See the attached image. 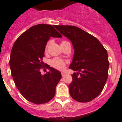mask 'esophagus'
Returning a JSON list of instances; mask_svg holds the SVG:
<instances>
[{"mask_svg": "<svg viewBox=\"0 0 122 122\" xmlns=\"http://www.w3.org/2000/svg\"><path fill=\"white\" fill-rule=\"evenodd\" d=\"M61 75H62V76H64L65 75V73L64 72H61Z\"/></svg>", "mask_w": 122, "mask_h": 122, "instance_id": "34e87169", "label": "esophagus"}]
</instances>
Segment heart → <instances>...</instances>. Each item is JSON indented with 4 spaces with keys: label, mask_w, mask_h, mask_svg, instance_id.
<instances>
[{
    "label": "heart",
    "mask_w": 122,
    "mask_h": 122,
    "mask_svg": "<svg viewBox=\"0 0 122 122\" xmlns=\"http://www.w3.org/2000/svg\"><path fill=\"white\" fill-rule=\"evenodd\" d=\"M67 41H62L61 43H66ZM48 44L46 46V48L48 47ZM50 65L52 67L55 68L56 69H57V70H62L64 68L65 65V62L64 60H61V59L59 58H54L52 60H51L50 61Z\"/></svg>",
    "instance_id": "obj_1"
}]
</instances>
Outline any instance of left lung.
<instances>
[{
	"label": "left lung",
	"mask_w": 122,
	"mask_h": 122,
	"mask_svg": "<svg viewBox=\"0 0 122 122\" xmlns=\"http://www.w3.org/2000/svg\"><path fill=\"white\" fill-rule=\"evenodd\" d=\"M71 41L74 49L69 68L76 71L69 85L71 97L79 102L97 98L103 90L108 77L109 62L107 51L91 34L72 25H54Z\"/></svg>",
	"instance_id": "1"
}]
</instances>
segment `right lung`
<instances>
[{"instance_id": "right-lung-1", "label": "right lung", "mask_w": 122, "mask_h": 122, "mask_svg": "<svg viewBox=\"0 0 122 122\" xmlns=\"http://www.w3.org/2000/svg\"><path fill=\"white\" fill-rule=\"evenodd\" d=\"M51 37L62 36L51 25H33L16 40L10 54L9 65L15 85L25 99L35 104L51 101L61 78V72L48 65L49 71L41 74L45 48Z\"/></svg>"}]
</instances>
